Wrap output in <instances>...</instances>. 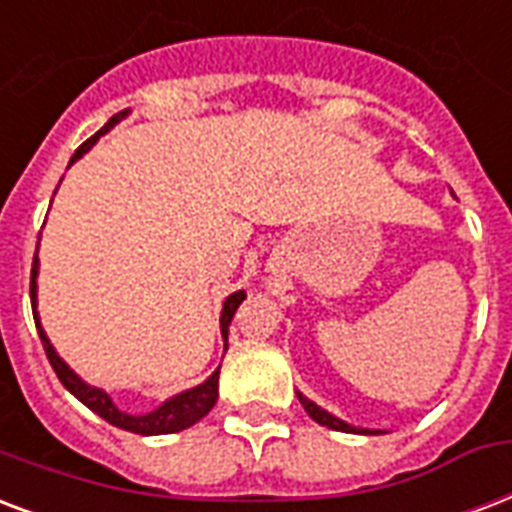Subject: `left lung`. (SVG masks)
Returning <instances> with one entry per match:
<instances>
[{
    "mask_svg": "<svg viewBox=\"0 0 512 512\" xmlns=\"http://www.w3.org/2000/svg\"><path fill=\"white\" fill-rule=\"evenodd\" d=\"M298 400H300V405L306 408L308 416L317 421V424H322V427H330V429H335V432H351V435H378L376 429L354 427V424H349V421L338 419V416H333L330 411H325L322 405H317L314 400H308L303 392H298Z\"/></svg>",
    "mask_w": 512,
    "mask_h": 512,
    "instance_id": "1",
    "label": "left lung"
}]
</instances>
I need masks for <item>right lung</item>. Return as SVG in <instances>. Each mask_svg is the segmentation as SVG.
Returning <instances> with one entry per match:
<instances>
[{"mask_svg": "<svg viewBox=\"0 0 512 512\" xmlns=\"http://www.w3.org/2000/svg\"><path fill=\"white\" fill-rule=\"evenodd\" d=\"M128 115L126 112H117L115 117H109V123L101 128L99 134L91 136L88 142H83L77 147V152L72 155V163H77L83 158L85 152L91 150L93 144L99 142L101 136L107 134L109 128L117 126L123 117ZM37 249H39V241H37ZM37 276H39V257L34 255V263H31V311H34V322H37V333H39V341L45 346V354H48L50 365L56 370L58 381L72 392L85 408H91L96 416H101L104 421L109 424H115V427L126 429V432H134V435H171V432H182V429L193 427L195 421H201L206 413L212 411L214 403H217V395H220V368L214 370L212 376L206 378L204 384L193 386V389H185V392H179V395H171L169 400H163L155 411H147V413H128V411H120L115 405V400L101 389V386H93L88 381L77 376L69 365H66L61 357H58L56 346L50 343L48 333L42 330V322H39V314H37ZM247 298L244 292H230L225 303H222V311H220V333H222V341H225V349H228V327L233 322V314H236V308L241 306V300Z\"/></svg>", "mask_w": 512, "mask_h": 512, "instance_id": "add662e5", "label": "right lung"}]
</instances>
